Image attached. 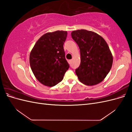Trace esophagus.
Returning <instances> with one entry per match:
<instances>
[{
	"label": "esophagus",
	"mask_w": 132,
	"mask_h": 132,
	"mask_svg": "<svg viewBox=\"0 0 132 132\" xmlns=\"http://www.w3.org/2000/svg\"><path fill=\"white\" fill-rule=\"evenodd\" d=\"M68 63H69V64H71V63H72V60H69V61H68Z\"/></svg>",
	"instance_id": "34e87169"
}]
</instances>
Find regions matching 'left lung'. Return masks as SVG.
<instances>
[{
	"mask_svg": "<svg viewBox=\"0 0 132 132\" xmlns=\"http://www.w3.org/2000/svg\"><path fill=\"white\" fill-rule=\"evenodd\" d=\"M80 51L81 62L75 73L80 81L92 86L103 80L110 71L113 56L107 43L93 31L78 30L71 33Z\"/></svg>",
	"mask_w": 132,
	"mask_h": 132,
	"instance_id": "obj_1",
	"label": "left lung"
}]
</instances>
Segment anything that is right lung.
Returning a JSON list of instances; mask_svg holds the SVG:
<instances>
[{"label": "right lung", "mask_w": 132, "mask_h": 132, "mask_svg": "<svg viewBox=\"0 0 132 132\" xmlns=\"http://www.w3.org/2000/svg\"><path fill=\"white\" fill-rule=\"evenodd\" d=\"M67 32L57 31L43 35L30 54L32 71L43 85L53 86L61 82L69 65L65 57L63 44Z\"/></svg>", "instance_id": "1"}]
</instances>
